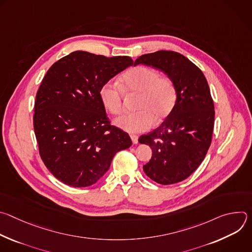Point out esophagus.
Returning <instances> with one entry per match:
<instances>
[{
	"label": "esophagus",
	"instance_id": "34e87169",
	"mask_svg": "<svg viewBox=\"0 0 252 252\" xmlns=\"http://www.w3.org/2000/svg\"><path fill=\"white\" fill-rule=\"evenodd\" d=\"M130 138H131V141H132L133 145H136V143L138 142V137H137V135L131 134V135H130Z\"/></svg>",
	"mask_w": 252,
	"mask_h": 252
}]
</instances>
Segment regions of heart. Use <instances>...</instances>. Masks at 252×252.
<instances>
[{"label":"heart","instance_id":"b5f03b06","mask_svg":"<svg viewBox=\"0 0 252 252\" xmlns=\"http://www.w3.org/2000/svg\"><path fill=\"white\" fill-rule=\"evenodd\" d=\"M122 86L107 82L99 90V97L105 109L113 115L124 111L125 93L139 94L136 103L138 112L126 114L115 120V125L130 133L150 129L155 122L165 120L174 109L177 90L174 82L167 77H160L158 70L147 66H135L122 77Z\"/></svg>","mask_w":252,"mask_h":252}]
</instances>
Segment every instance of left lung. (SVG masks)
<instances>
[{
  "label": "left lung",
  "mask_w": 252,
  "mask_h": 252,
  "mask_svg": "<svg viewBox=\"0 0 252 252\" xmlns=\"http://www.w3.org/2000/svg\"><path fill=\"white\" fill-rule=\"evenodd\" d=\"M139 63L162 70L177 90L170 115L158 128L138 138L153 151L143 170L159 185L183 182L200 165L211 143L214 104L207 81L192 62L176 52L142 55L134 65Z\"/></svg>",
  "instance_id": "8db88e82"
}]
</instances>
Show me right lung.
<instances>
[{
	"label": "right lung",
	"mask_w": 252,
	"mask_h": 252,
	"mask_svg": "<svg viewBox=\"0 0 252 252\" xmlns=\"http://www.w3.org/2000/svg\"><path fill=\"white\" fill-rule=\"evenodd\" d=\"M132 63L129 57L77 51L47 71L35 95L33 129L45 165L62 183L93 186L115 155L131 146L129 135L107 119L99 90Z\"/></svg>",
	"instance_id": "obj_1"
}]
</instances>
